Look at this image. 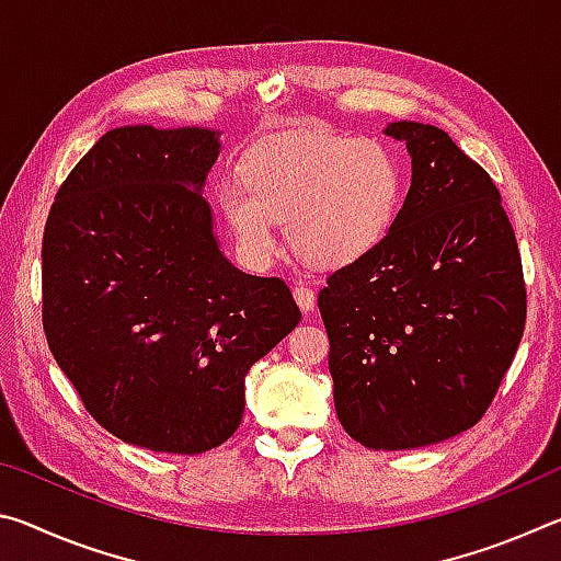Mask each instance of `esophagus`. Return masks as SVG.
<instances>
[{
  "instance_id": "1",
  "label": "esophagus",
  "mask_w": 561,
  "mask_h": 561,
  "mask_svg": "<svg viewBox=\"0 0 561 561\" xmlns=\"http://www.w3.org/2000/svg\"><path fill=\"white\" fill-rule=\"evenodd\" d=\"M294 299H297L299 309L304 311V314H309V311H314L317 294L311 291L309 287H304V284H297V287H294Z\"/></svg>"
}]
</instances>
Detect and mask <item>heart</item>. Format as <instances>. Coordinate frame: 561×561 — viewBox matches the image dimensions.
<instances>
[{"instance_id":"b5f03b06","label":"heart","mask_w":561,"mask_h":561,"mask_svg":"<svg viewBox=\"0 0 561 561\" xmlns=\"http://www.w3.org/2000/svg\"><path fill=\"white\" fill-rule=\"evenodd\" d=\"M242 185L217 187V210L250 270L279 254L277 222L291 250L339 270L383 242L401 203V170L383 144L329 128L289 130L244 158Z\"/></svg>"}]
</instances>
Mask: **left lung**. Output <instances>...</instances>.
I'll return each mask as SVG.
<instances>
[{
  "label": "left lung",
  "instance_id": "8db88e82",
  "mask_svg": "<svg viewBox=\"0 0 561 561\" xmlns=\"http://www.w3.org/2000/svg\"><path fill=\"white\" fill-rule=\"evenodd\" d=\"M411 156V187L383 242L319 291L344 431L411 450L472 428L525 331L517 240L490 175L448 133L383 128Z\"/></svg>",
  "mask_w": 561,
  "mask_h": 561
}]
</instances>
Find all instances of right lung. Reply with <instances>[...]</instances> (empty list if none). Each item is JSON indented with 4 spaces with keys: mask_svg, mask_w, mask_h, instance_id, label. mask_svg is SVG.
Masks as SVG:
<instances>
[{
    "mask_svg": "<svg viewBox=\"0 0 561 561\" xmlns=\"http://www.w3.org/2000/svg\"><path fill=\"white\" fill-rule=\"evenodd\" d=\"M222 133L121 126L56 193L44 331L87 411L123 443L197 455L244 413V378L301 311L282 279L220 250L205 185Z\"/></svg>",
    "mask_w": 561,
    "mask_h": 561,
    "instance_id": "right-lung-1",
    "label": "right lung"
}]
</instances>
